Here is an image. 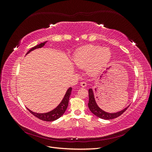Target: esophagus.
Listing matches in <instances>:
<instances>
[{
    "label": "esophagus",
    "mask_w": 152,
    "mask_h": 152,
    "mask_svg": "<svg viewBox=\"0 0 152 152\" xmlns=\"http://www.w3.org/2000/svg\"><path fill=\"white\" fill-rule=\"evenodd\" d=\"M80 86L82 87H85L86 86H87V84L86 82H80Z\"/></svg>",
    "instance_id": "esophagus-1"
}]
</instances>
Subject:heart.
Masks as SVG:
<instances>
[{
  "instance_id": "b5f03b06",
  "label": "heart",
  "mask_w": 152,
  "mask_h": 152,
  "mask_svg": "<svg viewBox=\"0 0 152 152\" xmlns=\"http://www.w3.org/2000/svg\"><path fill=\"white\" fill-rule=\"evenodd\" d=\"M111 56L112 53L108 48L88 45L77 50L73 61L77 67L86 68L89 75L94 77L107 66Z\"/></svg>"
}]
</instances>
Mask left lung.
<instances>
[{
	"label": "left lung",
	"instance_id": "left-lung-1",
	"mask_svg": "<svg viewBox=\"0 0 152 152\" xmlns=\"http://www.w3.org/2000/svg\"><path fill=\"white\" fill-rule=\"evenodd\" d=\"M129 106H128L126 108L121 110L120 112L116 113H108L104 112V110L101 109L96 103V100L94 98V92L93 89H89V103H88V107L90 110V111L93 113L94 115L100 118L105 119V120H110V119H113L117 118L126 111Z\"/></svg>",
	"mask_w": 152,
	"mask_h": 152
}]
</instances>
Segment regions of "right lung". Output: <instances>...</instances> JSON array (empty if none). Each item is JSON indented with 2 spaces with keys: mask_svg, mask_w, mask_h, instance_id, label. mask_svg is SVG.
<instances>
[{
  "mask_svg": "<svg viewBox=\"0 0 152 152\" xmlns=\"http://www.w3.org/2000/svg\"><path fill=\"white\" fill-rule=\"evenodd\" d=\"M48 41H45V42H44L43 43H41L37 45H36V46L32 48L31 49H30L28 50V53H26V54H28L31 51H32V50H34L36 49L42 48L45 45V44ZM72 87L68 88V90L66 91V93L65 94V96H64V98H63L62 101L61 102V103L58 105V107H56V108H55L54 110H51V111H50L49 112L44 113H35V112H32L28 108H27V109H28V111L31 114H33L35 117H37L38 118L40 119V120L44 121H48V122H51V121H56L59 117H61L64 114V113L65 112L66 110L68 107V105L69 98H70V94L72 93Z\"/></svg>",
  "mask_w": 152,
  "mask_h": 152,
  "instance_id": "obj_1",
  "label": "right lung"
}]
</instances>
